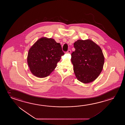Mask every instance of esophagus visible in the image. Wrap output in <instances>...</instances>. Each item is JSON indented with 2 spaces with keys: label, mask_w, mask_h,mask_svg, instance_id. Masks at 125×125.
I'll use <instances>...</instances> for the list:
<instances>
[{
  "label": "esophagus",
  "mask_w": 125,
  "mask_h": 125,
  "mask_svg": "<svg viewBox=\"0 0 125 125\" xmlns=\"http://www.w3.org/2000/svg\"><path fill=\"white\" fill-rule=\"evenodd\" d=\"M71 52V50H68V51H67V53H70Z\"/></svg>",
  "instance_id": "1"
}]
</instances>
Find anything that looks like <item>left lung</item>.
<instances>
[{
  "instance_id": "left-lung-1",
  "label": "left lung",
  "mask_w": 125,
  "mask_h": 125,
  "mask_svg": "<svg viewBox=\"0 0 125 125\" xmlns=\"http://www.w3.org/2000/svg\"><path fill=\"white\" fill-rule=\"evenodd\" d=\"M71 62L78 80L89 83L98 78L102 71L104 57L100 47L91 40H78L73 44Z\"/></svg>"
}]
</instances>
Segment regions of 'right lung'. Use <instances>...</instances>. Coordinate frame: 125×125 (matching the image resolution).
<instances>
[{
  "label": "right lung",
  "mask_w": 125,
  "mask_h": 125,
  "mask_svg": "<svg viewBox=\"0 0 125 125\" xmlns=\"http://www.w3.org/2000/svg\"><path fill=\"white\" fill-rule=\"evenodd\" d=\"M64 54L59 43L51 38H42L30 49L27 63L34 75L44 78L53 71Z\"/></svg>",
  "instance_id": "obj_1"
}]
</instances>
